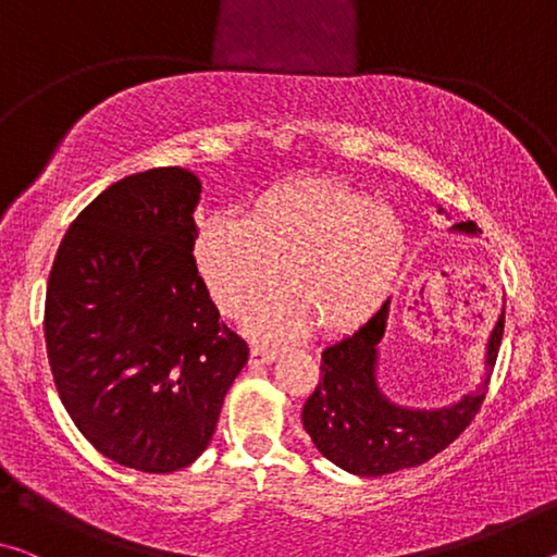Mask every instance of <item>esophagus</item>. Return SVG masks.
I'll list each match as a JSON object with an SVG mask.
<instances>
[{"label": "esophagus", "instance_id": "esophagus-1", "mask_svg": "<svg viewBox=\"0 0 557 557\" xmlns=\"http://www.w3.org/2000/svg\"><path fill=\"white\" fill-rule=\"evenodd\" d=\"M275 356H277L275 348H268V346H260V344L250 346V361L256 366L272 363V361H275Z\"/></svg>", "mask_w": 557, "mask_h": 557}]
</instances>
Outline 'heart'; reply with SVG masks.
<instances>
[{
	"label": "heart",
	"instance_id": "obj_1",
	"mask_svg": "<svg viewBox=\"0 0 557 557\" xmlns=\"http://www.w3.org/2000/svg\"><path fill=\"white\" fill-rule=\"evenodd\" d=\"M405 248V223L391 203L314 176L262 191L245 219L203 215L191 258L228 317H243L282 282L287 295L252 312V334L285 338L314 326L317 334L338 336L369 322L388 299Z\"/></svg>",
	"mask_w": 557,
	"mask_h": 557
}]
</instances>
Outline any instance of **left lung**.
Here are the masks:
<instances>
[{
	"label": "left lung",
	"instance_id": "8db88e82",
	"mask_svg": "<svg viewBox=\"0 0 557 557\" xmlns=\"http://www.w3.org/2000/svg\"><path fill=\"white\" fill-rule=\"evenodd\" d=\"M440 213H445L437 209ZM451 231L476 235V223ZM391 299L369 322L322 351V381L301 408V425L322 455L358 476H383L418 467L451 445L474 420L492 379L504 336V309L488 334L484 381L445 408H405L379 385V344L388 322Z\"/></svg>",
	"mask_w": 557,
	"mask_h": 557
}]
</instances>
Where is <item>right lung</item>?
Returning a JSON list of instances; mask_svg holds the SVG:
<instances>
[{"label":"right lung","mask_w":557,"mask_h":557,"mask_svg":"<svg viewBox=\"0 0 557 557\" xmlns=\"http://www.w3.org/2000/svg\"><path fill=\"white\" fill-rule=\"evenodd\" d=\"M199 199L182 166L120 178L65 231L46 289L63 408L100 455L149 474L201 457L248 363L194 265Z\"/></svg>","instance_id":"right-lung-1"}]
</instances>
